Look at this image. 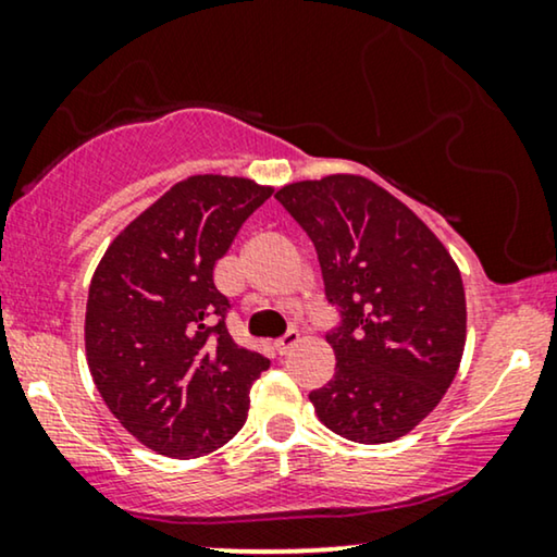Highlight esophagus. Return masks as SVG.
Returning a JSON list of instances; mask_svg holds the SVG:
<instances>
[{"mask_svg": "<svg viewBox=\"0 0 557 557\" xmlns=\"http://www.w3.org/2000/svg\"><path fill=\"white\" fill-rule=\"evenodd\" d=\"M296 345H299V332H286L284 337L273 342V347H276L278 355H288Z\"/></svg>", "mask_w": 557, "mask_h": 557, "instance_id": "34e87169", "label": "esophagus"}]
</instances>
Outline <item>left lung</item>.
<instances>
[{"mask_svg": "<svg viewBox=\"0 0 557 557\" xmlns=\"http://www.w3.org/2000/svg\"><path fill=\"white\" fill-rule=\"evenodd\" d=\"M276 200L314 243L342 324L334 377L309 395L319 421L357 444L413 431L444 398L467 345L459 265L436 233L362 174L284 185Z\"/></svg>", "mask_w": 557, "mask_h": 557, "instance_id": "8db88e82", "label": "left lung"}]
</instances>
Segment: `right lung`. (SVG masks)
<instances>
[{
  "instance_id": "add662e5",
  "label": "right lung",
  "mask_w": 557,
  "mask_h": 557,
  "mask_svg": "<svg viewBox=\"0 0 557 557\" xmlns=\"http://www.w3.org/2000/svg\"><path fill=\"white\" fill-rule=\"evenodd\" d=\"M273 187L195 174L134 218L98 263L86 357L101 398L151 451L195 459L243 429L263 355L235 345L212 271Z\"/></svg>"
}]
</instances>
